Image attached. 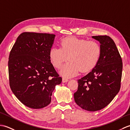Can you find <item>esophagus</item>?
Instances as JSON below:
<instances>
[{
    "label": "esophagus",
    "mask_w": 130,
    "mask_h": 130,
    "mask_svg": "<svg viewBox=\"0 0 130 130\" xmlns=\"http://www.w3.org/2000/svg\"><path fill=\"white\" fill-rule=\"evenodd\" d=\"M68 79L66 78H62V83H66V82H68Z\"/></svg>",
    "instance_id": "34e87169"
}]
</instances>
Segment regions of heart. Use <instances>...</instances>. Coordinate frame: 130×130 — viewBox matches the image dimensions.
<instances>
[{"mask_svg": "<svg viewBox=\"0 0 130 130\" xmlns=\"http://www.w3.org/2000/svg\"><path fill=\"white\" fill-rule=\"evenodd\" d=\"M60 45V48L53 47L50 49L49 56L56 69H60L69 60L61 70L60 73L63 77L75 76L80 70L83 73L89 72L100 60L102 48L95 41L68 37L61 40Z\"/></svg>", "mask_w": 130, "mask_h": 130, "instance_id": "heart-1", "label": "heart"}]
</instances>
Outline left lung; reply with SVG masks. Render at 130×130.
<instances>
[{
    "label": "left lung",
    "mask_w": 130,
    "mask_h": 130,
    "mask_svg": "<svg viewBox=\"0 0 130 130\" xmlns=\"http://www.w3.org/2000/svg\"><path fill=\"white\" fill-rule=\"evenodd\" d=\"M92 37L101 43V59L90 73L78 80V90L74 96L75 103L82 108L96 111L108 106L119 92L123 65L122 58L111 37L106 35Z\"/></svg>",
    "instance_id": "8db88e82"
}]
</instances>
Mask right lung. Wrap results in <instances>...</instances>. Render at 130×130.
Here are the masks:
<instances>
[{"label": "right lung", "mask_w": 130, "mask_h": 130, "mask_svg": "<svg viewBox=\"0 0 130 130\" xmlns=\"http://www.w3.org/2000/svg\"><path fill=\"white\" fill-rule=\"evenodd\" d=\"M55 36L54 34L23 32L10 52V89L22 103L31 108L48 106L55 86L62 82L49 56Z\"/></svg>", "instance_id": "1"}]
</instances>
